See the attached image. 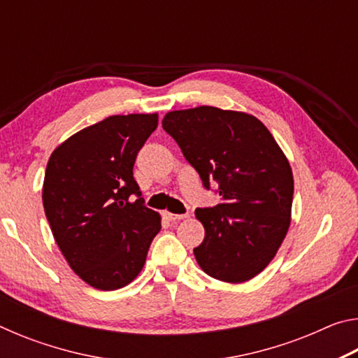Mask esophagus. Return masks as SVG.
Here are the masks:
<instances>
[{
	"label": "esophagus",
	"instance_id": "obj_1",
	"mask_svg": "<svg viewBox=\"0 0 358 358\" xmlns=\"http://www.w3.org/2000/svg\"><path fill=\"white\" fill-rule=\"evenodd\" d=\"M162 216L171 222H178L181 220H185V217H187V215H175V213H171V211H162Z\"/></svg>",
	"mask_w": 358,
	"mask_h": 358
}]
</instances>
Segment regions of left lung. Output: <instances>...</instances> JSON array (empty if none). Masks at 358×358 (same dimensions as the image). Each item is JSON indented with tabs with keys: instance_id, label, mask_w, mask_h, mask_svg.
<instances>
[{
	"instance_id": "1",
	"label": "left lung",
	"mask_w": 358,
	"mask_h": 358,
	"mask_svg": "<svg viewBox=\"0 0 358 358\" xmlns=\"http://www.w3.org/2000/svg\"><path fill=\"white\" fill-rule=\"evenodd\" d=\"M162 128L180 145L205 187L222 202L197 208L205 238L197 264L224 282L257 276L276 256L292 216L294 175L280 145L254 115L201 106L167 112Z\"/></svg>"
}]
</instances>
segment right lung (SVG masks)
<instances>
[{
  "label": "right lung",
  "instance_id": "obj_1",
  "mask_svg": "<svg viewBox=\"0 0 358 358\" xmlns=\"http://www.w3.org/2000/svg\"><path fill=\"white\" fill-rule=\"evenodd\" d=\"M157 113L113 115L66 138L48 157L42 202L59 251L78 278L99 290L141 273L161 216L143 207L132 177Z\"/></svg>",
  "mask_w": 358,
  "mask_h": 358
}]
</instances>
